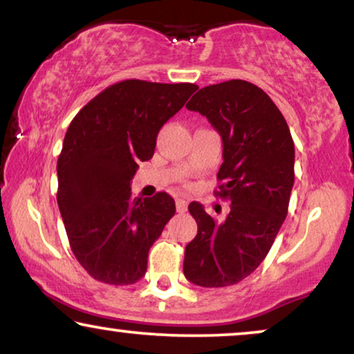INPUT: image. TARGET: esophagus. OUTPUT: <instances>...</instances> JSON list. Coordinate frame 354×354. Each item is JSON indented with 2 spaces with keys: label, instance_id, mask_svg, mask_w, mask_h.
<instances>
[{
  "label": "esophagus",
  "instance_id": "obj_1",
  "mask_svg": "<svg viewBox=\"0 0 354 354\" xmlns=\"http://www.w3.org/2000/svg\"><path fill=\"white\" fill-rule=\"evenodd\" d=\"M176 207H177V212H180V214H183V212H187L188 203L185 200H182V198H178V200L176 201Z\"/></svg>",
  "mask_w": 354,
  "mask_h": 354
}]
</instances>
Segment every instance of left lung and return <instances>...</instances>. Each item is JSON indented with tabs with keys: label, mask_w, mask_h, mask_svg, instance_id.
Instances as JSON below:
<instances>
[{
	"label": "left lung",
	"mask_w": 354,
	"mask_h": 354,
	"mask_svg": "<svg viewBox=\"0 0 354 354\" xmlns=\"http://www.w3.org/2000/svg\"><path fill=\"white\" fill-rule=\"evenodd\" d=\"M187 109L206 115L221 135L224 162L216 196L230 201V212L216 222L200 203H190L198 234L185 248L183 274L200 287H229L263 263L287 217L293 138L274 101L246 80L205 86Z\"/></svg>",
	"instance_id": "1"
}]
</instances>
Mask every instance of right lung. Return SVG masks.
<instances>
[{"label":"right lung","instance_id":"obj_1","mask_svg":"<svg viewBox=\"0 0 354 354\" xmlns=\"http://www.w3.org/2000/svg\"><path fill=\"white\" fill-rule=\"evenodd\" d=\"M198 88L122 80L96 95L67 129L57 158V206L74 256L109 285L138 282L148 251L176 214L166 192L133 198L130 180L153 158L159 129Z\"/></svg>","mask_w":354,"mask_h":354}]
</instances>
